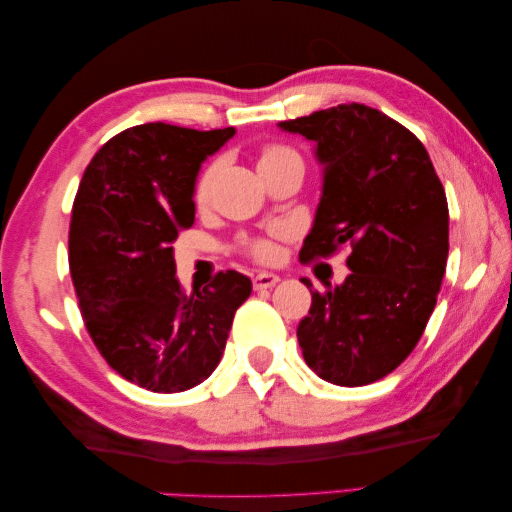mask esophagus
<instances>
[{"instance_id": "34e87169", "label": "esophagus", "mask_w": 512, "mask_h": 512, "mask_svg": "<svg viewBox=\"0 0 512 512\" xmlns=\"http://www.w3.org/2000/svg\"><path fill=\"white\" fill-rule=\"evenodd\" d=\"M277 281H279V277L273 275V273H257L253 277V288L255 290H268V288H273Z\"/></svg>"}]
</instances>
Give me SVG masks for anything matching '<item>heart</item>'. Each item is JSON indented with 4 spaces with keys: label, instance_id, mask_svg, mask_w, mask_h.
Wrapping results in <instances>:
<instances>
[{
    "label": "heart",
    "instance_id": "heart-1",
    "mask_svg": "<svg viewBox=\"0 0 512 512\" xmlns=\"http://www.w3.org/2000/svg\"><path fill=\"white\" fill-rule=\"evenodd\" d=\"M286 160H301V158L295 149L279 145V143H268L259 149L257 165H259V171H262L268 167L281 165V162H286ZM213 173H215L213 167L202 169L198 180H195V184H193V200L198 204H204L206 198H209ZM277 239H279V231H273L268 235H257V237H244L242 242H239V250H242V253L248 255L250 259H255V262H259V264H273L279 255Z\"/></svg>",
    "mask_w": 512,
    "mask_h": 512
}]
</instances>
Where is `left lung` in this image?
<instances>
[{"label":"left lung","mask_w":512,"mask_h":512,"mask_svg":"<svg viewBox=\"0 0 512 512\" xmlns=\"http://www.w3.org/2000/svg\"><path fill=\"white\" fill-rule=\"evenodd\" d=\"M314 140L325 165L301 264L347 250L341 286L314 290L297 339L314 374L361 387L391 374L418 345L449 257V204L427 149L405 125L363 103L281 121ZM325 279V277H323Z\"/></svg>","instance_id":"8db88e82"}]
</instances>
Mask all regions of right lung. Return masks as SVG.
Here are the masks:
<instances>
[{
    "instance_id": "1",
    "label": "right lung",
    "mask_w": 512,
    "mask_h": 512,
    "mask_svg": "<svg viewBox=\"0 0 512 512\" xmlns=\"http://www.w3.org/2000/svg\"><path fill=\"white\" fill-rule=\"evenodd\" d=\"M235 127L145 123L96 151L76 191L70 275L96 350L129 383L176 394L217 367L250 279L226 270L182 295L173 242L195 220L193 184L202 160Z\"/></svg>"
}]
</instances>
